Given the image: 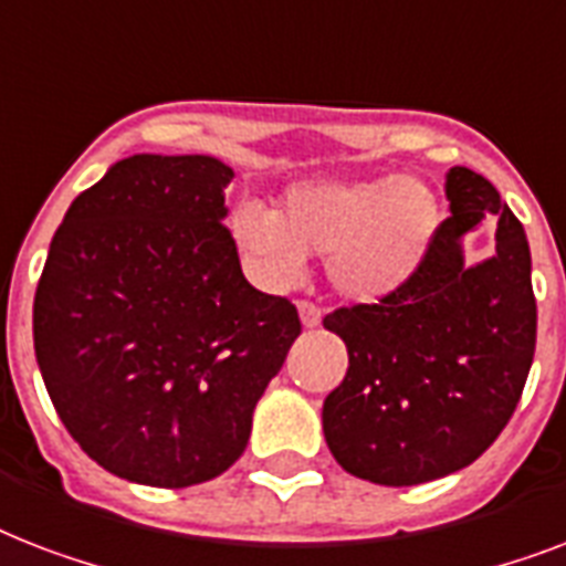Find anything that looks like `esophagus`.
I'll return each mask as SVG.
<instances>
[{
	"label": "esophagus",
	"mask_w": 566,
	"mask_h": 566,
	"mask_svg": "<svg viewBox=\"0 0 566 566\" xmlns=\"http://www.w3.org/2000/svg\"><path fill=\"white\" fill-rule=\"evenodd\" d=\"M300 319H302V326H305V328H314V326H319V319H323V311H319L314 302L302 300L300 302Z\"/></svg>",
	"instance_id": "1"
}]
</instances>
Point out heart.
Here are the masks:
<instances>
[{
  "mask_svg": "<svg viewBox=\"0 0 566 566\" xmlns=\"http://www.w3.org/2000/svg\"><path fill=\"white\" fill-rule=\"evenodd\" d=\"M231 229L270 279H293L302 258H326L340 296L376 302L420 270L440 229V205L420 179H317L284 190L275 213L243 205Z\"/></svg>",
  "mask_w": 566,
  "mask_h": 566,
  "instance_id": "1",
  "label": "heart"
}]
</instances>
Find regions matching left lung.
I'll return each instance as SVG.
<instances>
[{"label":"left lung","mask_w":566,"mask_h":566,"mask_svg":"<svg viewBox=\"0 0 566 566\" xmlns=\"http://www.w3.org/2000/svg\"><path fill=\"white\" fill-rule=\"evenodd\" d=\"M449 217L420 270L376 305L326 314L349 370L323 402V434L346 473L405 488L473 464L509 426L537 337L523 222L491 181L447 172ZM488 216L497 252L463 264L460 238Z\"/></svg>","instance_id":"left-lung-1"}]
</instances>
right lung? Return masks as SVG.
I'll return each mask as SVG.
<instances>
[{"label": "right lung", "mask_w": 566, "mask_h": 566, "mask_svg": "<svg viewBox=\"0 0 566 566\" xmlns=\"http://www.w3.org/2000/svg\"><path fill=\"white\" fill-rule=\"evenodd\" d=\"M231 167L132 155L78 193L34 293V355L73 440L108 473L190 488L247 449L302 323L255 291L222 226Z\"/></svg>", "instance_id": "obj_1"}]
</instances>
